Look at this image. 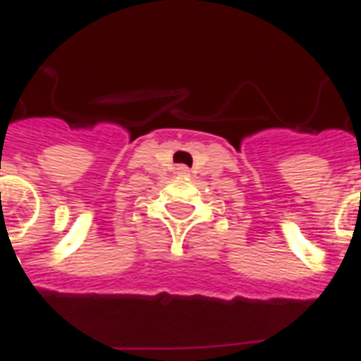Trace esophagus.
<instances>
[{
	"mask_svg": "<svg viewBox=\"0 0 361 361\" xmlns=\"http://www.w3.org/2000/svg\"><path fill=\"white\" fill-rule=\"evenodd\" d=\"M178 173H180V176H188L189 168L188 166H178Z\"/></svg>",
	"mask_w": 361,
	"mask_h": 361,
	"instance_id": "1",
	"label": "esophagus"
}]
</instances>
